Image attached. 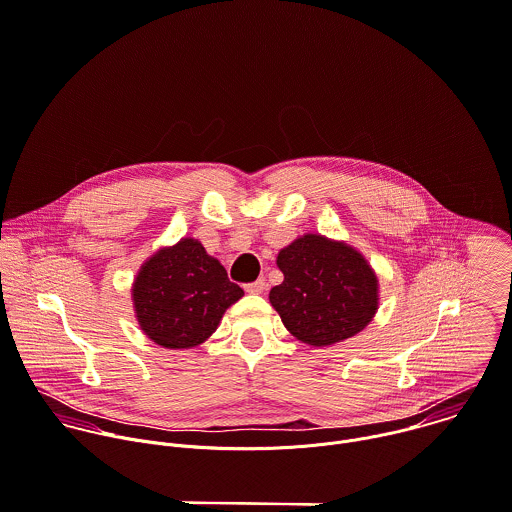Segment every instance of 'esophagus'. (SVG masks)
Instances as JSON below:
<instances>
[{"mask_svg": "<svg viewBox=\"0 0 512 512\" xmlns=\"http://www.w3.org/2000/svg\"><path fill=\"white\" fill-rule=\"evenodd\" d=\"M244 290H246V292H250V294H262V292L266 290V280H264V278H258L256 282L246 284V286H244Z\"/></svg>", "mask_w": 512, "mask_h": 512, "instance_id": "obj_1", "label": "esophagus"}]
</instances>
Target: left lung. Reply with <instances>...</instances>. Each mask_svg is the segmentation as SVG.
Masks as SVG:
<instances>
[{"label": "left lung", "mask_w": 512, "mask_h": 512, "mask_svg": "<svg viewBox=\"0 0 512 512\" xmlns=\"http://www.w3.org/2000/svg\"><path fill=\"white\" fill-rule=\"evenodd\" d=\"M284 282L270 304L292 336L330 346L364 330L378 310V278L366 258L346 242L304 234L276 258Z\"/></svg>", "instance_id": "obj_1"}]
</instances>
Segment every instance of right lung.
<instances>
[{"mask_svg": "<svg viewBox=\"0 0 512 512\" xmlns=\"http://www.w3.org/2000/svg\"><path fill=\"white\" fill-rule=\"evenodd\" d=\"M242 296L244 290L228 280L226 268L194 238L152 254L132 286L140 328L172 350L208 340L226 308Z\"/></svg>", "mask_w": 512, "mask_h": 512, "instance_id": "add662e5", "label": "right lung"}]
</instances>
